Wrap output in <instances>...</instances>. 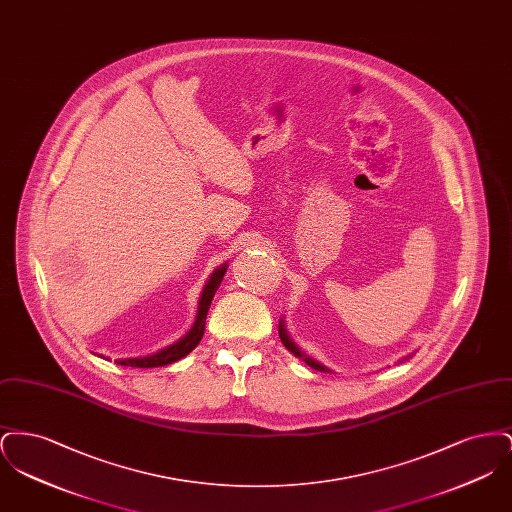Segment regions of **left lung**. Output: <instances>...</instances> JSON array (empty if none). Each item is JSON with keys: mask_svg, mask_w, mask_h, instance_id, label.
<instances>
[{"mask_svg": "<svg viewBox=\"0 0 512 512\" xmlns=\"http://www.w3.org/2000/svg\"><path fill=\"white\" fill-rule=\"evenodd\" d=\"M278 334H280V340L284 343V347L293 353L297 359H301L303 363H307V365L311 366V368H315V370H320V372H332L328 366L322 365V363H318L317 359H313V357H309L305 351H301L297 345H295V341L290 338V334H288V330H286V324H284V318H280V324H278ZM414 353H411L409 357H405L403 361H407V359H411Z\"/></svg>", "mask_w": 512, "mask_h": 512, "instance_id": "obj_1", "label": "left lung"}]
</instances>
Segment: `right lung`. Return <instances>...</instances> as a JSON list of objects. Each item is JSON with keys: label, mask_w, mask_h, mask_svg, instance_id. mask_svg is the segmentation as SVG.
Listing matches in <instances>:
<instances>
[{"label": "right lung", "mask_w": 512, "mask_h": 512, "mask_svg": "<svg viewBox=\"0 0 512 512\" xmlns=\"http://www.w3.org/2000/svg\"><path fill=\"white\" fill-rule=\"evenodd\" d=\"M228 263H222L220 267L215 268L209 276V280L205 282V288L199 295V303H197V315H195L194 326L190 328V332H186V336H182L180 340L174 341L172 345L163 347L161 351L146 355V357H130V359H117L115 363L122 366H134V368H153V366L171 365L174 361H180L182 357H186L188 353H192L197 343L203 338L205 332V318L209 313L211 301L215 297V293L219 290L220 282L226 274ZM105 359V357H103Z\"/></svg>", "instance_id": "right-lung-1"}]
</instances>
